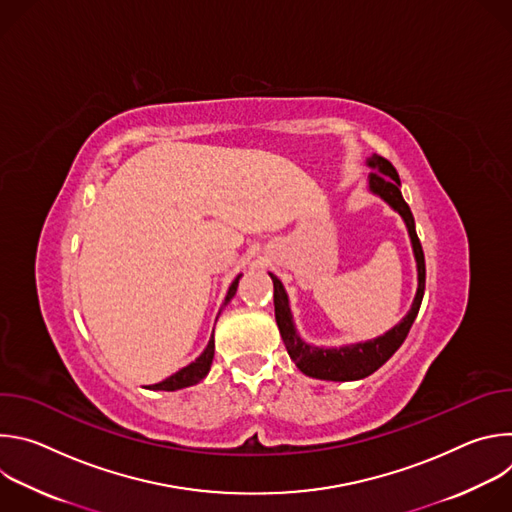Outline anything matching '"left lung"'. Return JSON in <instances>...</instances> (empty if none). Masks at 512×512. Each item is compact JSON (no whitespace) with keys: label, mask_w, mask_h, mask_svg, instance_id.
Wrapping results in <instances>:
<instances>
[{"label":"left lung","mask_w":512,"mask_h":512,"mask_svg":"<svg viewBox=\"0 0 512 512\" xmlns=\"http://www.w3.org/2000/svg\"><path fill=\"white\" fill-rule=\"evenodd\" d=\"M367 166L375 170L369 174V190L373 194H377L379 198H383L393 210H397L405 221L407 233L411 237L415 263H417V291H415V298H413V304H411V310L407 312V316L397 326H393L389 332H385L383 336H377L367 342L348 344V346L324 348V346H314V344H308L302 340V336L296 330L294 316H291V310H289L285 287L273 273H269L273 279L275 322H277L279 334L283 338V344L289 352V358L296 362V367L304 375H308L312 379H320V381H358V379L373 375L377 369H381L383 364L397 352V348L403 344V340L407 338V334L417 318V312H419V306L423 300V291H425V257H423V249L417 239V233H415V221H413L411 208L403 200V194H401L399 174L389 160H385L383 156H377V154H373L367 160Z\"/></svg>","instance_id":"8db88e82"}]
</instances>
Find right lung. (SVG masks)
<instances>
[{"mask_svg":"<svg viewBox=\"0 0 512 512\" xmlns=\"http://www.w3.org/2000/svg\"><path fill=\"white\" fill-rule=\"evenodd\" d=\"M239 279H241V275H237V277H235V281L231 283V287H229V291H227V298H225V304H223V306H227V304L233 300V296L237 294ZM218 314H221V312H218ZM212 358H214V338L210 336V340H208V344H206L204 352H202L194 362H190L188 367L180 369L178 373H174V375H172V377H168L166 381L156 383V385H152V387H148V389H154V391H178V389H184V387L196 385V383H200V381L208 375V371H210V364H212Z\"/></svg>","mask_w":512,"mask_h":512,"instance_id":"obj_1","label":"right lung"}]
</instances>
